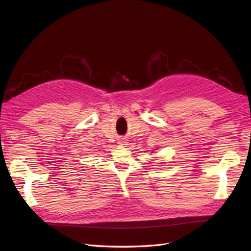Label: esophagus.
Here are the masks:
<instances>
[{"instance_id":"1","label":"esophagus","mask_w":251,"mask_h":251,"mask_svg":"<svg viewBox=\"0 0 251 251\" xmlns=\"http://www.w3.org/2000/svg\"><path fill=\"white\" fill-rule=\"evenodd\" d=\"M118 144H119V146H126L127 140L124 139V138H120L118 140Z\"/></svg>"}]
</instances>
